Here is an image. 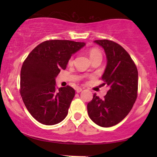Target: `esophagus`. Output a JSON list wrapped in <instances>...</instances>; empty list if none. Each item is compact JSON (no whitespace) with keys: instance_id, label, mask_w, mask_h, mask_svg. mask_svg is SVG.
<instances>
[{"instance_id":"1","label":"esophagus","mask_w":157,"mask_h":157,"mask_svg":"<svg viewBox=\"0 0 157 157\" xmlns=\"http://www.w3.org/2000/svg\"><path fill=\"white\" fill-rule=\"evenodd\" d=\"M82 91V88H80V87H78V88H77L76 89V91L77 93H80V92H81V91Z\"/></svg>"}]
</instances>
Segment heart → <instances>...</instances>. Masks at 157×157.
Returning a JSON list of instances; mask_svg holds the SVG:
<instances>
[{"label":"heart","instance_id":"1","mask_svg":"<svg viewBox=\"0 0 157 157\" xmlns=\"http://www.w3.org/2000/svg\"><path fill=\"white\" fill-rule=\"evenodd\" d=\"M89 57L90 58H91V60L97 58V57H102V53L101 52H100L99 49H97V48H92V49L90 50L89 52ZM72 62H73V58L72 57H71L69 61H68V63H72Z\"/></svg>","mask_w":157,"mask_h":157}]
</instances>
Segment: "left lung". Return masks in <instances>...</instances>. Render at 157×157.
Instances as JSON below:
<instances>
[{
  "instance_id": "left-lung-1",
  "label": "left lung",
  "mask_w": 157,
  "mask_h": 157,
  "mask_svg": "<svg viewBox=\"0 0 157 157\" xmlns=\"http://www.w3.org/2000/svg\"><path fill=\"white\" fill-rule=\"evenodd\" d=\"M94 42L105 51L107 64L102 76L109 90L103 99L96 94L87 105L91 120L101 127H111L130 112L137 97L138 71L129 54L120 45L109 40Z\"/></svg>"
}]
</instances>
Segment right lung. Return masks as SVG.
Instances as JSON below:
<instances>
[{
  "label": "right lung",
  "instance_id": "right-lung-1",
  "mask_svg": "<svg viewBox=\"0 0 157 157\" xmlns=\"http://www.w3.org/2000/svg\"><path fill=\"white\" fill-rule=\"evenodd\" d=\"M83 42L52 40L37 46L23 62L21 71V95L29 112L46 125L59 123L67 116L75 95L71 86L56 89L55 78L66 69L73 54Z\"/></svg>",
  "mask_w": 157,
  "mask_h": 157
}]
</instances>
